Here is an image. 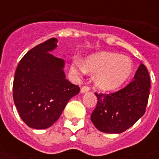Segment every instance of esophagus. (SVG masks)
Here are the masks:
<instances>
[{
	"label": "esophagus",
	"instance_id": "esophagus-1",
	"mask_svg": "<svg viewBox=\"0 0 159 159\" xmlns=\"http://www.w3.org/2000/svg\"><path fill=\"white\" fill-rule=\"evenodd\" d=\"M90 90V87L89 86H83L82 89H81V93H86V92H89Z\"/></svg>",
	"mask_w": 159,
	"mask_h": 159
}]
</instances>
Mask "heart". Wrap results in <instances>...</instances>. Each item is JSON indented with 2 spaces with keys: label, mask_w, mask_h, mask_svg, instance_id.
Segmentation results:
<instances>
[{
  "label": "heart",
  "mask_w": 159,
  "mask_h": 159,
  "mask_svg": "<svg viewBox=\"0 0 159 159\" xmlns=\"http://www.w3.org/2000/svg\"><path fill=\"white\" fill-rule=\"evenodd\" d=\"M74 72L97 74L96 85L100 89L111 91L126 82L133 71V63L129 57L115 52H98L88 57L85 66L77 62L71 65Z\"/></svg>",
  "instance_id": "b5f03b06"
}]
</instances>
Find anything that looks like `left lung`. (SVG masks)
Here are the masks:
<instances>
[{
    "instance_id": "1",
    "label": "left lung",
    "mask_w": 159,
    "mask_h": 159,
    "mask_svg": "<svg viewBox=\"0 0 159 159\" xmlns=\"http://www.w3.org/2000/svg\"><path fill=\"white\" fill-rule=\"evenodd\" d=\"M134 79L112 93H97L91 121L101 132L120 134L133 126L146 111L151 82L147 67L140 64Z\"/></svg>"
}]
</instances>
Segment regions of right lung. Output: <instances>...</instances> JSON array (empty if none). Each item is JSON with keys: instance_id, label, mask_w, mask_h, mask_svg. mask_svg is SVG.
Instances as JSON below:
<instances>
[{"instance_id": "add662e5", "label": "right lung", "mask_w": 159, "mask_h": 159, "mask_svg": "<svg viewBox=\"0 0 159 159\" xmlns=\"http://www.w3.org/2000/svg\"><path fill=\"white\" fill-rule=\"evenodd\" d=\"M58 40L51 38L30 49L19 61L12 95L21 119L30 128L44 129L59 119L66 104L79 93L64 72L65 61L51 53Z\"/></svg>"}]
</instances>
